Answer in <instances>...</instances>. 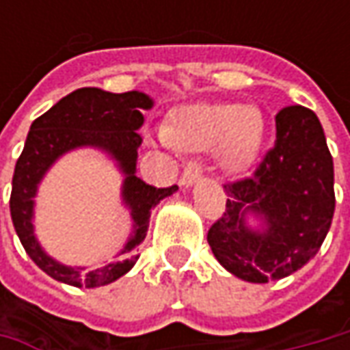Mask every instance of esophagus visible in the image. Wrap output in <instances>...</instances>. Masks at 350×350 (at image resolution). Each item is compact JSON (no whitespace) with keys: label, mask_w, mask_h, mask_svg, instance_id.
Here are the masks:
<instances>
[{"label":"esophagus","mask_w":350,"mask_h":350,"mask_svg":"<svg viewBox=\"0 0 350 350\" xmlns=\"http://www.w3.org/2000/svg\"><path fill=\"white\" fill-rule=\"evenodd\" d=\"M200 177H202V165H198V163H191V165H187L185 171H183L181 185L183 187H191V185L198 181Z\"/></svg>","instance_id":"34e87169"}]
</instances>
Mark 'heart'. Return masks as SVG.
Segmentation results:
<instances>
[{
    "instance_id": "b5f03b06",
    "label": "heart",
    "mask_w": 350,
    "mask_h": 350,
    "mask_svg": "<svg viewBox=\"0 0 350 350\" xmlns=\"http://www.w3.org/2000/svg\"><path fill=\"white\" fill-rule=\"evenodd\" d=\"M265 138V118L255 107L234 103H200L177 109L161 136L185 154L218 152L220 165L241 173L253 165Z\"/></svg>"
}]
</instances>
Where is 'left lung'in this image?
<instances>
[{"mask_svg": "<svg viewBox=\"0 0 350 350\" xmlns=\"http://www.w3.org/2000/svg\"><path fill=\"white\" fill-rule=\"evenodd\" d=\"M275 120V146L253 175L224 185L226 210L208 230V245L224 269L259 284L314 259L335 212L333 157L316 113L290 105ZM247 211L265 220V232L245 226Z\"/></svg>", "mask_w": 350, "mask_h": 350, "instance_id": "8db88e82", "label": "left lung"}]
</instances>
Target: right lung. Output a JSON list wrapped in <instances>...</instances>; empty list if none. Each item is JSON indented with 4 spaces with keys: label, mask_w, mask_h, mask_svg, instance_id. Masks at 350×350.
I'll use <instances>...</instances> for the list:
<instances>
[{
    "label": "right lung",
    "mask_w": 350,
    "mask_h": 350,
    "mask_svg": "<svg viewBox=\"0 0 350 350\" xmlns=\"http://www.w3.org/2000/svg\"><path fill=\"white\" fill-rule=\"evenodd\" d=\"M152 99L138 91L109 93L97 88L75 89L31 124L21 152L11 187V220L27 255L48 276L72 286L97 288L113 282L138 261L136 247L146 237L150 214L155 204L173 195L177 185L157 189L136 177V159L142 138L136 132L144 124L142 109H150ZM79 145H95L116 157L127 175L123 198L133 210L135 234L115 262L95 271H81L50 260L32 234V198L36 185L46 169L62 153Z\"/></svg>",
    "instance_id": "add662e5"
}]
</instances>
